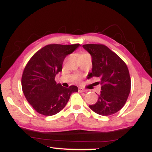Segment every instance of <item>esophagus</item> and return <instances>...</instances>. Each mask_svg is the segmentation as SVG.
<instances>
[{
  "instance_id": "34e87169",
  "label": "esophagus",
  "mask_w": 152,
  "mask_h": 152,
  "mask_svg": "<svg viewBox=\"0 0 152 152\" xmlns=\"http://www.w3.org/2000/svg\"><path fill=\"white\" fill-rule=\"evenodd\" d=\"M78 91H79L80 93H82V92H84L85 90L83 89V88H81V87H79V88H78Z\"/></svg>"
}]
</instances>
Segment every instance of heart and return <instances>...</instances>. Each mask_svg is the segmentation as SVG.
Here are the masks:
<instances>
[{"mask_svg": "<svg viewBox=\"0 0 152 152\" xmlns=\"http://www.w3.org/2000/svg\"><path fill=\"white\" fill-rule=\"evenodd\" d=\"M83 54H87V53H82L81 55H83Z\"/></svg>", "mask_w": 152, "mask_h": 152, "instance_id": "1", "label": "heart"}]
</instances>
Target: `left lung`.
Returning a JSON list of instances; mask_svg holds the SVG:
<instances>
[{
  "label": "left lung",
  "instance_id": "8db88e82",
  "mask_svg": "<svg viewBox=\"0 0 152 152\" xmlns=\"http://www.w3.org/2000/svg\"><path fill=\"white\" fill-rule=\"evenodd\" d=\"M91 56L92 71L88 78H100L102 91L90 109L99 115L110 116L121 109L131 91V78L126 64L116 53L103 44L83 45Z\"/></svg>",
  "mask_w": 152,
  "mask_h": 152
}]
</instances>
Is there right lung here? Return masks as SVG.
Wrapping results in <instances>:
<instances>
[{"label":"right lung","mask_w":152,"mask_h":152,"mask_svg":"<svg viewBox=\"0 0 152 152\" xmlns=\"http://www.w3.org/2000/svg\"><path fill=\"white\" fill-rule=\"evenodd\" d=\"M79 46V43L47 45L27 63L22 75V90L26 100L38 113L44 116L56 114L65 107L71 94L78 91L76 86L66 88L56 83L55 77L62 71L66 56Z\"/></svg>","instance_id":"obj_1"}]
</instances>
